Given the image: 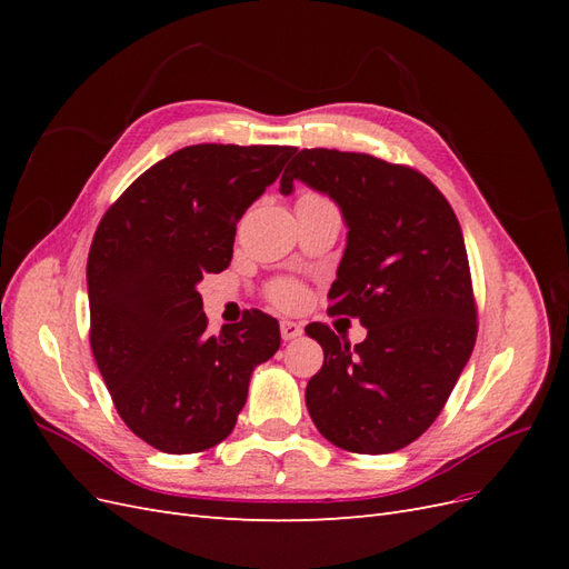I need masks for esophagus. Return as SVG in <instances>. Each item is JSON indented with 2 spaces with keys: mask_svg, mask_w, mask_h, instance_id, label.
Returning <instances> with one entry per match:
<instances>
[{
  "mask_svg": "<svg viewBox=\"0 0 569 569\" xmlns=\"http://www.w3.org/2000/svg\"><path fill=\"white\" fill-rule=\"evenodd\" d=\"M280 332H282V339L289 341V339L301 337L303 335V327L299 322H295V320H282L280 322Z\"/></svg>",
  "mask_w": 569,
  "mask_h": 569,
  "instance_id": "34e87169",
  "label": "esophagus"
}]
</instances>
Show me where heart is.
Returning <instances> with one entry per match:
<instances>
[{
    "instance_id": "heart-1",
    "label": "heart",
    "mask_w": 569,
    "mask_h": 569,
    "mask_svg": "<svg viewBox=\"0 0 569 569\" xmlns=\"http://www.w3.org/2000/svg\"><path fill=\"white\" fill-rule=\"evenodd\" d=\"M270 299L282 308H295L303 301V289L297 282L280 280L270 287Z\"/></svg>"
}]
</instances>
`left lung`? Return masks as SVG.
Segmentation results:
<instances>
[{"instance_id": "1", "label": "left lung", "mask_w": 569, "mask_h": 569, "mask_svg": "<svg viewBox=\"0 0 569 569\" xmlns=\"http://www.w3.org/2000/svg\"><path fill=\"white\" fill-rule=\"evenodd\" d=\"M295 180L339 206L349 232L327 299L368 330L351 349L327 325L306 327L325 353L308 412L343 451L393 453L437 420L475 347L460 222L422 173L370 153L301 149L280 180L284 197Z\"/></svg>"}]
</instances>
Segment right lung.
<instances>
[{
  "mask_svg": "<svg viewBox=\"0 0 569 569\" xmlns=\"http://www.w3.org/2000/svg\"><path fill=\"white\" fill-rule=\"evenodd\" d=\"M295 147L194 144L137 178L101 218L88 256L90 343L118 416L163 453L226 439L251 372L280 349L261 311L206 335L199 282L232 261L237 222Z\"/></svg>",
  "mask_w": 569,
  "mask_h": 569,
  "instance_id": "1",
  "label": "right lung"
}]
</instances>
